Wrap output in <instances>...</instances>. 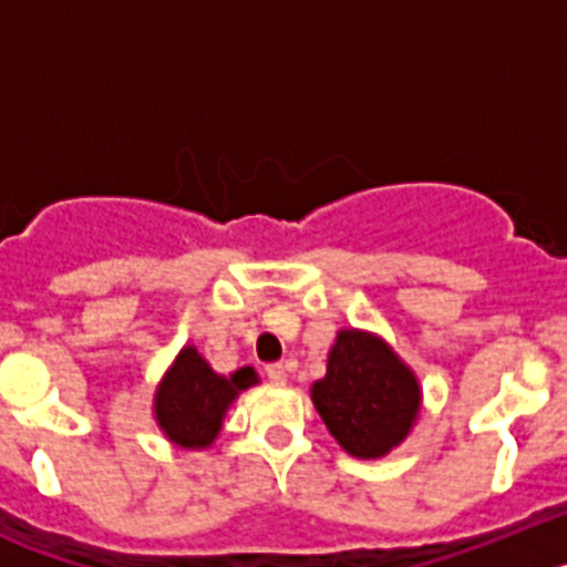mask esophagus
Segmentation results:
<instances>
[{
	"label": "esophagus",
	"instance_id": "obj_1",
	"mask_svg": "<svg viewBox=\"0 0 567 567\" xmlns=\"http://www.w3.org/2000/svg\"><path fill=\"white\" fill-rule=\"evenodd\" d=\"M267 378H269V383L284 385V383H287V365H284V363H269L267 365Z\"/></svg>",
	"mask_w": 567,
	"mask_h": 567
}]
</instances>
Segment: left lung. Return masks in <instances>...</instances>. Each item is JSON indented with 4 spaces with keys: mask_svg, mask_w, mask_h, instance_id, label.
<instances>
[{
    "mask_svg": "<svg viewBox=\"0 0 567 567\" xmlns=\"http://www.w3.org/2000/svg\"><path fill=\"white\" fill-rule=\"evenodd\" d=\"M312 403L329 434L346 454L380 460L398 449L423 409L414 369L365 329H338L327 358V374L315 380Z\"/></svg>",
    "mask_w": 567,
    "mask_h": 567,
    "instance_id": "1",
    "label": "left lung"
}]
</instances>
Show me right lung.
Wrapping results in <instances>:
<instances>
[{"label":"right lung","instance_id":"obj_1","mask_svg":"<svg viewBox=\"0 0 567 567\" xmlns=\"http://www.w3.org/2000/svg\"><path fill=\"white\" fill-rule=\"evenodd\" d=\"M258 383V372L244 365L218 374L193 343L175 354L153 394V417L164 437L187 452H204L221 434L224 417L240 392Z\"/></svg>","mask_w":567,"mask_h":567}]
</instances>
